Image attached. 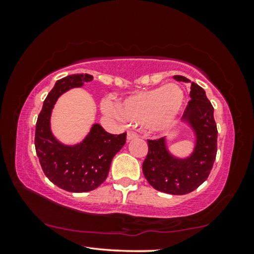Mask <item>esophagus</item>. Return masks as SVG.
I'll return each instance as SVG.
<instances>
[{
    "instance_id": "obj_1",
    "label": "esophagus",
    "mask_w": 254,
    "mask_h": 254,
    "mask_svg": "<svg viewBox=\"0 0 254 254\" xmlns=\"http://www.w3.org/2000/svg\"><path fill=\"white\" fill-rule=\"evenodd\" d=\"M136 137H139V134H137L136 132L134 131H128L127 132V140H133V139H136Z\"/></svg>"
}]
</instances>
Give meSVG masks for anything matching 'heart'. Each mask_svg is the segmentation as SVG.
Here are the masks:
<instances>
[{
  "instance_id": "1",
  "label": "heart",
  "mask_w": 254,
  "mask_h": 254,
  "mask_svg": "<svg viewBox=\"0 0 254 254\" xmlns=\"http://www.w3.org/2000/svg\"><path fill=\"white\" fill-rule=\"evenodd\" d=\"M183 103L182 88L170 84L133 94L120 103L119 109L111 103H105L104 110L106 113L122 117L128 122L147 124L152 131H163L173 126Z\"/></svg>"
}]
</instances>
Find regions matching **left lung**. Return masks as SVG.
Returning a JSON list of instances; mask_svg holds the SVG:
<instances>
[{
    "instance_id": "left-lung-1",
    "label": "left lung",
    "mask_w": 254,
    "mask_h": 254,
    "mask_svg": "<svg viewBox=\"0 0 254 254\" xmlns=\"http://www.w3.org/2000/svg\"><path fill=\"white\" fill-rule=\"evenodd\" d=\"M176 80L189 81L184 76H174ZM191 100L184 112V119L191 124L197 135L194 153L179 160L166 149L165 139H148V154L142 170L145 179L159 191L171 195H185L195 190L208 178L217 152V127L214 107L205 91L195 83L190 86Z\"/></svg>"
}]
</instances>
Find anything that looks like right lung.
I'll list each match as a JSON object with an SVG mask.
<instances>
[{"mask_svg":"<svg viewBox=\"0 0 254 254\" xmlns=\"http://www.w3.org/2000/svg\"><path fill=\"white\" fill-rule=\"evenodd\" d=\"M92 79V75L75 74L56 81L36 124L34 145L42 170L51 183L70 192L91 191L100 186L109 175L112 159L127 141V132L111 134L100 124H95L83 142L74 147L59 143L51 134L50 114L57 98Z\"/></svg>","mask_w":254,"mask_h":254,"instance_id":"obj_1","label":"right lung"}]
</instances>
